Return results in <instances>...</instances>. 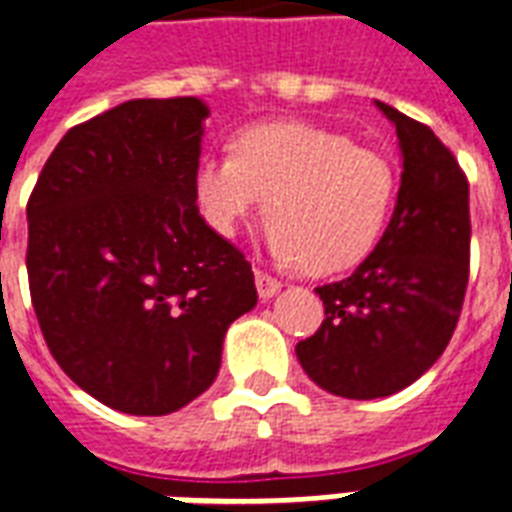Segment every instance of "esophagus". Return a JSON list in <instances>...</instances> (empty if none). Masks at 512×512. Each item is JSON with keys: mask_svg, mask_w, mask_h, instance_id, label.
Returning <instances> with one entry per match:
<instances>
[{"mask_svg": "<svg viewBox=\"0 0 512 512\" xmlns=\"http://www.w3.org/2000/svg\"><path fill=\"white\" fill-rule=\"evenodd\" d=\"M255 285H257V295H260L263 301L274 298V295L282 290V282L274 279L271 274H266V271H255Z\"/></svg>", "mask_w": 512, "mask_h": 512, "instance_id": "34e87169", "label": "esophagus"}]
</instances>
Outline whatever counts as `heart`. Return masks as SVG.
Returning a JSON list of instances; mask_svg holds the SVG:
<instances>
[{
	"label": "heart",
	"mask_w": 512,
	"mask_h": 512,
	"mask_svg": "<svg viewBox=\"0 0 512 512\" xmlns=\"http://www.w3.org/2000/svg\"><path fill=\"white\" fill-rule=\"evenodd\" d=\"M396 187V170L380 151L306 121L244 127L233 154H206L192 173L211 230L236 236L266 198L271 252L314 276L342 274L372 255Z\"/></svg>",
	"instance_id": "1"
}]
</instances>
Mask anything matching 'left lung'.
I'll use <instances>...</instances> for the list:
<instances>
[{"mask_svg": "<svg viewBox=\"0 0 512 512\" xmlns=\"http://www.w3.org/2000/svg\"><path fill=\"white\" fill-rule=\"evenodd\" d=\"M401 187L391 225L355 274L317 287L323 325L295 355L323 391L380 399L429 372L456 331L469 279V181L453 151L391 105Z\"/></svg>", "mask_w": 512, "mask_h": 512, "instance_id": "1", "label": "left lung"}]
</instances>
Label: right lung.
<instances>
[{
  "instance_id": "obj_1",
  "label": "right lung",
  "mask_w": 512,
  "mask_h": 512,
  "mask_svg": "<svg viewBox=\"0 0 512 512\" xmlns=\"http://www.w3.org/2000/svg\"><path fill=\"white\" fill-rule=\"evenodd\" d=\"M208 108L130 100L75 124L43 165L26 274L48 350L111 410L168 415L214 382L227 325L257 304L241 249L200 217Z\"/></svg>"
}]
</instances>
